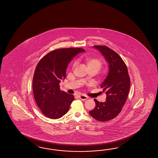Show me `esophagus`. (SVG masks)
<instances>
[{
    "instance_id": "1",
    "label": "esophagus",
    "mask_w": 158,
    "mask_h": 158,
    "mask_svg": "<svg viewBox=\"0 0 158 158\" xmlns=\"http://www.w3.org/2000/svg\"><path fill=\"white\" fill-rule=\"evenodd\" d=\"M79 98L81 99V100H82V101H85V100L89 98L87 97V96L85 95H80L79 96Z\"/></svg>"
}]
</instances>
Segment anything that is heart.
<instances>
[{
  "label": "heart",
  "instance_id": "b5f03b06",
  "mask_svg": "<svg viewBox=\"0 0 158 158\" xmlns=\"http://www.w3.org/2000/svg\"><path fill=\"white\" fill-rule=\"evenodd\" d=\"M84 61L89 70L95 69L98 71L101 69L103 65L102 60L100 58H98V57H85ZM76 65H77L76 62L73 63V64L72 65V68H74L76 66Z\"/></svg>",
  "mask_w": 158,
  "mask_h": 158
}]
</instances>
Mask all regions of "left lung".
<instances>
[{
  "label": "left lung",
  "mask_w": 158,
  "mask_h": 158,
  "mask_svg": "<svg viewBox=\"0 0 158 158\" xmlns=\"http://www.w3.org/2000/svg\"><path fill=\"white\" fill-rule=\"evenodd\" d=\"M93 47L101 52L109 63L107 76L101 86L107 95V100L99 102L95 99V107L89 111L93 118L103 122L114 118L120 113L128 98L131 80L127 67L118 54L106 46Z\"/></svg>",
  "instance_id": "left-lung-1"
}]
</instances>
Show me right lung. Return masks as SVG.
<instances>
[{"label":"right lung","mask_w":158,"mask_h":158,"mask_svg":"<svg viewBox=\"0 0 158 158\" xmlns=\"http://www.w3.org/2000/svg\"><path fill=\"white\" fill-rule=\"evenodd\" d=\"M84 51L81 48L55 50L37 64L33 78L34 97L38 107L47 118L57 119L69 111L74 96L61 91L59 84L65 78L68 65L72 59Z\"/></svg>","instance_id":"1"}]
</instances>
